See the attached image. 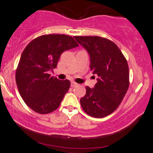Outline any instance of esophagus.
Wrapping results in <instances>:
<instances>
[{"label":"esophagus","instance_id":"obj_1","mask_svg":"<svg viewBox=\"0 0 153 153\" xmlns=\"http://www.w3.org/2000/svg\"><path fill=\"white\" fill-rule=\"evenodd\" d=\"M78 85V84L77 83H75V82H71V87H75V86Z\"/></svg>","mask_w":153,"mask_h":153}]
</instances>
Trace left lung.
<instances>
[{
	"label": "left lung",
	"mask_w": 153,
	"mask_h": 153,
	"mask_svg": "<svg viewBox=\"0 0 153 153\" xmlns=\"http://www.w3.org/2000/svg\"><path fill=\"white\" fill-rule=\"evenodd\" d=\"M89 54L90 69L96 75L94 88H85L80 99L82 108L94 118L112 113L123 101L129 85L127 61L114 42L98 36H75ZM95 78V76H94Z\"/></svg>",
	"instance_id": "1"
}]
</instances>
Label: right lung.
I'll use <instances>...</instances> for the list:
<instances>
[{"instance_id":"obj_1","label":"right lung","mask_w":153,"mask_h":153,"mask_svg":"<svg viewBox=\"0 0 153 153\" xmlns=\"http://www.w3.org/2000/svg\"><path fill=\"white\" fill-rule=\"evenodd\" d=\"M72 37L47 34L30 42L22 52L16 70V83L21 98L33 111L52 112L59 107L70 88V81L51 77L65 51L78 47Z\"/></svg>"}]
</instances>
